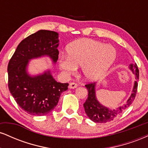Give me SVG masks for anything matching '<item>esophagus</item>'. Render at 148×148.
Wrapping results in <instances>:
<instances>
[{
  "mask_svg": "<svg viewBox=\"0 0 148 148\" xmlns=\"http://www.w3.org/2000/svg\"><path fill=\"white\" fill-rule=\"evenodd\" d=\"M77 87V84H76L75 83H70L69 85V88H70V89H74V88H76Z\"/></svg>",
  "mask_w": 148,
  "mask_h": 148,
  "instance_id": "esophagus-1",
  "label": "esophagus"
}]
</instances>
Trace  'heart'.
Returning <instances> with one entry per match:
<instances>
[{"label":"heart","mask_w":148,"mask_h":148,"mask_svg":"<svg viewBox=\"0 0 148 148\" xmlns=\"http://www.w3.org/2000/svg\"><path fill=\"white\" fill-rule=\"evenodd\" d=\"M67 55L60 56L58 64L66 76H71L81 67L84 77L87 81L99 80L111 67L116 58L113 46L91 39H80L67 48Z\"/></svg>","instance_id":"b5f03b06"}]
</instances>
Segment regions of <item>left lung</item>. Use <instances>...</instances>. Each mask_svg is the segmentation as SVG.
I'll use <instances>...</instances> for the list:
<instances>
[{"instance_id": "left-lung-1", "label": "left lung", "mask_w": 148, "mask_h": 148, "mask_svg": "<svg viewBox=\"0 0 148 148\" xmlns=\"http://www.w3.org/2000/svg\"><path fill=\"white\" fill-rule=\"evenodd\" d=\"M129 69L135 75L136 81H134L133 90L125 103L116 108H110L103 106L98 101L96 96V83L86 85L88 95L86 102L84 103V107L86 115L92 121L98 123H106L107 122L111 121L118 115L121 114L123 111L128 108L133 102L137 92V81L139 77V71L136 64H130L129 65Z\"/></svg>"}]
</instances>
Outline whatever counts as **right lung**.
<instances>
[{"label":"right lung","instance_id":"obj_1","mask_svg":"<svg viewBox=\"0 0 148 148\" xmlns=\"http://www.w3.org/2000/svg\"><path fill=\"white\" fill-rule=\"evenodd\" d=\"M58 33L40 30L22 40L8 67V88L17 104L32 115H45L57 106L68 84L57 82L50 69L37 75L28 72L30 60L49 57L53 64L58 58Z\"/></svg>","mask_w":148,"mask_h":148}]
</instances>
